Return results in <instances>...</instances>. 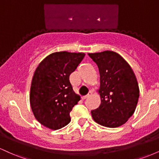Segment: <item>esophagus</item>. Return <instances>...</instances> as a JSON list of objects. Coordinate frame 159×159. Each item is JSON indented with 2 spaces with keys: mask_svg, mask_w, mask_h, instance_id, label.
Segmentation results:
<instances>
[{
  "mask_svg": "<svg viewBox=\"0 0 159 159\" xmlns=\"http://www.w3.org/2000/svg\"><path fill=\"white\" fill-rule=\"evenodd\" d=\"M92 96V92H89L88 94H87V96H83V97H81V99H82V100H84V99H86V98H89V97H90V96Z\"/></svg>",
  "mask_w": 159,
  "mask_h": 159,
  "instance_id": "1",
  "label": "esophagus"
}]
</instances>
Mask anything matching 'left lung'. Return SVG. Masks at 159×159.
<instances>
[{
  "label": "left lung",
  "instance_id": "1",
  "mask_svg": "<svg viewBox=\"0 0 159 159\" xmlns=\"http://www.w3.org/2000/svg\"><path fill=\"white\" fill-rule=\"evenodd\" d=\"M98 66L101 105L91 111L93 119L103 126L116 128L123 125L135 111L139 87L132 69L122 56L112 51L89 53Z\"/></svg>",
  "mask_w": 159,
  "mask_h": 159
}]
</instances>
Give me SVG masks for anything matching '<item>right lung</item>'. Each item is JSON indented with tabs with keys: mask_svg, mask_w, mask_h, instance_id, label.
Wrapping results in <instances>:
<instances>
[{
	"mask_svg": "<svg viewBox=\"0 0 159 159\" xmlns=\"http://www.w3.org/2000/svg\"><path fill=\"white\" fill-rule=\"evenodd\" d=\"M84 56V53L54 52L36 69L30 103L35 118L44 126L57 130L70 122L69 113L81 98L74 92L69 75Z\"/></svg>",
	"mask_w": 159,
	"mask_h": 159,
	"instance_id": "1",
	"label": "right lung"
}]
</instances>
